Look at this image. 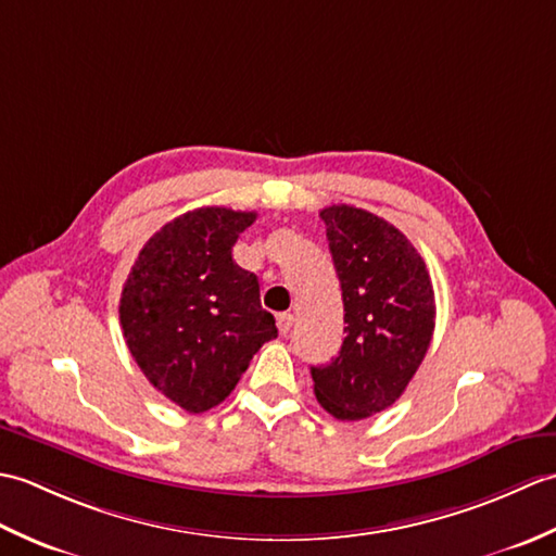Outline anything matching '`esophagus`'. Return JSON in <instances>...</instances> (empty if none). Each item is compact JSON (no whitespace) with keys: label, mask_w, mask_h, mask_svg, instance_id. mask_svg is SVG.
<instances>
[{"label":"esophagus","mask_w":556,"mask_h":556,"mask_svg":"<svg viewBox=\"0 0 556 556\" xmlns=\"http://www.w3.org/2000/svg\"><path fill=\"white\" fill-rule=\"evenodd\" d=\"M291 325H293V315L291 313L277 315V327H279V334L281 337H287L291 332Z\"/></svg>","instance_id":"esophagus-1"}]
</instances>
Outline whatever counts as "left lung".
Returning <instances> with one entry per match:
<instances>
[{
  "label": "left lung",
  "mask_w": 556,
  "mask_h": 556,
  "mask_svg": "<svg viewBox=\"0 0 556 556\" xmlns=\"http://www.w3.org/2000/svg\"><path fill=\"white\" fill-rule=\"evenodd\" d=\"M344 299L339 356L313 365L315 396L339 420L389 408L434 332V291L420 253L394 224L353 205L320 212Z\"/></svg>",
  "instance_id": "1"
}]
</instances>
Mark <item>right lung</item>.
Here are the masks:
<instances>
[{
	"label": "right lung",
	"instance_id": "obj_1",
	"mask_svg": "<svg viewBox=\"0 0 556 556\" xmlns=\"http://www.w3.org/2000/svg\"><path fill=\"white\" fill-rule=\"evenodd\" d=\"M255 212L198 207L150 236L119 301L126 346L150 384L188 413L222 404L277 337L253 271L233 263Z\"/></svg>",
	"mask_w": 556,
	"mask_h": 556
}]
</instances>
